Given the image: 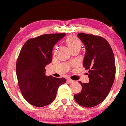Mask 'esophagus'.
I'll use <instances>...</instances> for the list:
<instances>
[{
	"mask_svg": "<svg viewBox=\"0 0 126 126\" xmlns=\"http://www.w3.org/2000/svg\"><path fill=\"white\" fill-rule=\"evenodd\" d=\"M67 82H68V83H72L74 81V80H71V79H67Z\"/></svg>",
	"mask_w": 126,
	"mask_h": 126,
	"instance_id": "obj_1",
	"label": "esophagus"
}]
</instances>
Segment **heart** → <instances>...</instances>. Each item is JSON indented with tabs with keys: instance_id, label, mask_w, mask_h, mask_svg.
Masks as SVG:
<instances>
[{
	"instance_id": "obj_1",
	"label": "heart",
	"mask_w": 126,
	"mask_h": 126,
	"mask_svg": "<svg viewBox=\"0 0 126 126\" xmlns=\"http://www.w3.org/2000/svg\"><path fill=\"white\" fill-rule=\"evenodd\" d=\"M65 43L70 51H80L81 47V41L75 36H70L65 40Z\"/></svg>"
}]
</instances>
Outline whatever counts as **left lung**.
<instances>
[{"instance_id": "1", "label": "left lung", "mask_w": 126, "mask_h": 126, "mask_svg": "<svg viewBox=\"0 0 126 126\" xmlns=\"http://www.w3.org/2000/svg\"><path fill=\"white\" fill-rule=\"evenodd\" d=\"M77 36L84 45L83 65L88 70L89 82L79 83L81 93L74 99L80 105L93 107L103 101L109 94L115 77V58L110 45L105 39L93 35L79 33Z\"/></svg>"}]
</instances>
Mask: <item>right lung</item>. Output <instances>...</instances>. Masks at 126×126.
<instances>
[{
  "mask_svg": "<svg viewBox=\"0 0 126 126\" xmlns=\"http://www.w3.org/2000/svg\"><path fill=\"white\" fill-rule=\"evenodd\" d=\"M65 33L40 35L28 40L23 46L16 64L19 88L30 104L43 107L55 99L59 87L66 82L64 78L46 75V65L52 62L55 45Z\"/></svg>",
  "mask_w": 126,
  "mask_h": 126,
  "instance_id": "right-lung-1",
  "label": "right lung"
}]
</instances>
